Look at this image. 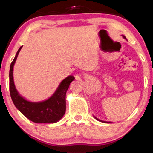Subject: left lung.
<instances>
[{
  "label": "left lung",
  "mask_w": 153,
  "mask_h": 153,
  "mask_svg": "<svg viewBox=\"0 0 153 153\" xmlns=\"http://www.w3.org/2000/svg\"><path fill=\"white\" fill-rule=\"evenodd\" d=\"M123 36V38H125V39H126V38L125 37V36ZM95 119H96V120H97L98 121H101V122H103V123H110L111 122H110V121H101V120H98V119H97V117H95Z\"/></svg>",
  "instance_id": "1"
}]
</instances>
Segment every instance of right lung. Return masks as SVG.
I'll list each match as a JSON object with an SVG mask.
<instances>
[{
    "mask_svg": "<svg viewBox=\"0 0 153 153\" xmlns=\"http://www.w3.org/2000/svg\"><path fill=\"white\" fill-rule=\"evenodd\" d=\"M22 46L17 52L10 66L9 90L13 102L25 117L37 123H54L63 117L66 110L65 96L70 83L75 79L73 76H69L59 84L53 96L42 102H30L18 93L14 84L13 66Z\"/></svg>",
    "mask_w": 153,
    "mask_h": 153,
    "instance_id": "1",
    "label": "right lung"
}]
</instances>
